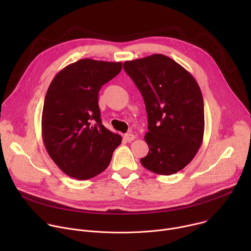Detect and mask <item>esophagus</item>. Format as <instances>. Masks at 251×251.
Wrapping results in <instances>:
<instances>
[{
    "label": "esophagus",
    "instance_id": "esophagus-1",
    "mask_svg": "<svg viewBox=\"0 0 251 251\" xmlns=\"http://www.w3.org/2000/svg\"><path fill=\"white\" fill-rule=\"evenodd\" d=\"M135 138H136L135 135H133V134H131V133H127V134H125V136H124V139H125L126 141H128V142L133 141Z\"/></svg>",
    "mask_w": 251,
    "mask_h": 251
}]
</instances>
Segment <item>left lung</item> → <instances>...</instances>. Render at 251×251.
<instances>
[{
	"label": "left lung",
	"mask_w": 251,
	"mask_h": 251,
	"mask_svg": "<svg viewBox=\"0 0 251 251\" xmlns=\"http://www.w3.org/2000/svg\"><path fill=\"white\" fill-rule=\"evenodd\" d=\"M123 68L146 105L145 141L150 150L141 164L165 176L183 170L203 138V99L198 82L182 65L159 53L125 61Z\"/></svg>",
	"instance_id": "1"
}]
</instances>
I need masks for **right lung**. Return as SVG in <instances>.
<instances>
[{
    "instance_id": "add662e5",
    "label": "right lung",
    "mask_w": 251,
    "mask_h": 251,
    "mask_svg": "<svg viewBox=\"0 0 251 251\" xmlns=\"http://www.w3.org/2000/svg\"><path fill=\"white\" fill-rule=\"evenodd\" d=\"M122 69L121 62L83 58L61 69L47 91L42 135L57 167L76 180H88L110 164L122 137L105 128L98 92Z\"/></svg>"
}]
</instances>
